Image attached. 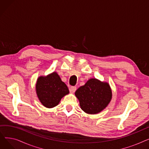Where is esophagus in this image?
<instances>
[{
	"label": "esophagus",
	"instance_id": "34e87169",
	"mask_svg": "<svg viewBox=\"0 0 149 149\" xmlns=\"http://www.w3.org/2000/svg\"><path fill=\"white\" fill-rule=\"evenodd\" d=\"M76 90H77V87L75 86H72L70 88V91L71 92H75Z\"/></svg>",
	"mask_w": 149,
	"mask_h": 149
}]
</instances>
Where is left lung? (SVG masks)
Wrapping results in <instances>:
<instances>
[{
    "mask_svg": "<svg viewBox=\"0 0 149 149\" xmlns=\"http://www.w3.org/2000/svg\"><path fill=\"white\" fill-rule=\"evenodd\" d=\"M75 95L84 112L96 114L107 106L112 99V93L107 83L91 79L76 91Z\"/></svg>",
    "mask_w": 149,
    "mask_h": 149,
    "instance_id": "left-lung-1",
    "label": "left lung"
}]
</instances>
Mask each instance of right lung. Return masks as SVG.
Returning a JSON list of instances; mask_svg holds the SVG:
<instances>
[{
	"label": "right lung",
	"mask_w": 149,
	"mask_h": 149,
	"mask_svg": "<svg viewBox=\"0 0 149 149\" xmlns=\"http://www.w3.org/2000/svg\"><path fill=\"white\" fill-rule=\"evenodd\" d=\"M36 88L39 100L48 108L57 106L61 99L69 93L67 86L56 72L47 76L39 77Z\"/></svg>",
	"instance_id": "1"
}]
</instances>
